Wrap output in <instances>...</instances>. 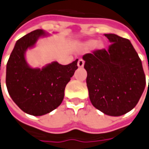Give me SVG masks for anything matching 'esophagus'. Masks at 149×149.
<instances>
[{
	"instance_id": "esophagus-1",
	"label": "esophagus",
	"mask_w": 149,
	"mask_h": 149,
	"mask_svg": "<svg viewBox=\"0 0 149 149\" xmlns=\"http://www.w3.org/2000/svg\"><path fill=\"white\" fill-rule=\"evenodd\" d=\"M84 65V61L83 59H79V61H78V66L79 68H83Z\"/></svg>"
}]
</instances>
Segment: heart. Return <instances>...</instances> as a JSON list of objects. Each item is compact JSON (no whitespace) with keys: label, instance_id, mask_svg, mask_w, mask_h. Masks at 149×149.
I'll use <instances>...</instances> for the list:
<instances>
[{"label":"heart","instance_id":"1","mask_svg":"<svg viewBox=\"0 0 149 149\" xmlns=\"http://www.w3.org/2000/svg\"><path fill=\"white\" fill-rule=\"evenodd\" d=\"M96 45V42L95 41H91L88 43V45H90V46H92V45Z\"/></svg>","mask_w":149,"mask_h":149}]
</instances>
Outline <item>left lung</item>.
<instances>
[{
  "mask_svg": "<svg viewBox=\"0 0 149 149\" xmlns=\"http://www.w3.org/2000/svg\"><path fill=\"white\" fill-rule=\"evenodd\" d=\"M108 49L84 55L87 86L92 105L109 116L131 111L143 93L146 79L142 62L131 41L115 34H104Z\"/></svg>",
  "mask_w": 149,
  "mask_h": 149,
  "instance_id": "8db88e82",
  "label": "left lung"
}]
</instances>
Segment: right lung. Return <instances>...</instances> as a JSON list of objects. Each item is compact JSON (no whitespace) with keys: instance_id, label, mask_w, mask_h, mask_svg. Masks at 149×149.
Here are the masks:
<instances>
[{"instance_id":"add662e5","label":"right lung","mask_w":149,"mask_h":149,"mask_svg":"<svg viewBox=\"0 0 149 149\" xmlns=\"http://www.w3.org/2000/svg\"><path fill=\"white\" fill-rule=\"evenodd\" d=\"M45 35L39 29L20 38L6 65V83L10 97L22 111L34 116L49 113L61 104L65 88L78 69V59L66 65L54 61L41 70L26 64V50Z\"/></svg>"}]
</instances>
